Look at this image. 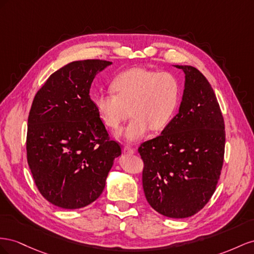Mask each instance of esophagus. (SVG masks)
Returning a JSON list of instances; mask_svg holds the SVG:
<instances>
[{"label":"esophagus","instance_id":"34e87169","mask_svg":"<svg viewBox=\"0 0 254 254\" xmlns=\"http://www.w3.org/2000/svg\"><path fill=\"white\" fill-rule=\"evenodd\" d=\"M123 152H125L126 154H133L134 153V149L131 148L129 146H127V144H126V146L123 147Z\"/></svg>","mask_w":254,"mask_h":254}]
</instances>
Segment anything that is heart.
<instances>
[{
	"label": "heart",
	"mask_w": 254,
	"mask_h": 254,
	"mask_svg": "<svg viewBox=\"0 0 254 254\" xmlns=\"http://www.w3.org/2000/svg\"><path fill=\"white\" fill-rule=\"evenodd\" d=\"M111 91L100 92L95 103L100 119L118 132L129 112L132 119L122 136L127 141L140 139L149 129L162 131L175 116L181 101L180 79L171 72L132 68L114 78Z\"/></svg>",
	"instance_id": "b5f03b06"
}]
</instances>
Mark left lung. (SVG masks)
Instances as JSON below:
<instances>
[{
  "instance_id": "obj_1",
  "label": "left lung",
  "mask_w": 254,
  "mask_h": 254,
  "mask_svg": "<svg viewBox=\"0 0 254 254\" xmlns=\"http://www.w3.org/2000/svg\"><path fill=\"white\" fill-rule=\"evenodd\" d=\"M185 73L179 113L162 134L142 142V187L149 204L170 218L203 208L216 190L223 165L226 129L211 84L191 66Z\"/></svg>"
}]
</instances>
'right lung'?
Returning <instances> with one entry per match:
<instances>
[{
	"label": "right lung",
	"mask_w": 254,
	"mask_h": 254,
	"mask_svg": "<svg viewBox=\"0 0 254 254\" xmlns=\"http://www.w3.org/2000/svg\"><path fill=\"white\" fill-rule=\"evenodd\" d=\"M111 62H72L50 75L33 100L26 156L34 182L50 203L67 209L92 203L121 148L100 119L89 91Z\"/></svg>",
	"instance_id": "1"
}]
</instances>
